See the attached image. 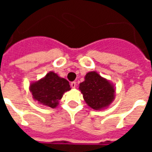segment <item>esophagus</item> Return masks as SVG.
I'll return each instance as SVG.
<instances>
[{"label": "esophagus", "instance_id": "34e87169", "mask_svg": "<svg viewBox=\"0 0 152 152\" xmlns=\"http://www.w3.org/2000/svg\"><path fill=\"white\" fill-rule=\"evenodd\" d=\"M71 87H72V88H76V82H75V81H73V82L71 83Z\"/></svg>", "mask_w": 152, "mask_h": 152}]
</instances>
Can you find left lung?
Listing matches in <instances>:
<instances>
[{
	"label": "left lung",
	"instance_id": "obj_1",
	"mask_svg": "<svg viewBox=\"0 0 152 152\" xmlns=\"http://www.w3.org/2000/svg\"><path fill=\"white\" fill-rule=\"evenodd\" d=\"M84 101L91 108L100 110L110 105L115 98L114 85L96 72H88L79 85Z\"/></svg>",
	"mask_w": 152,
	"mask_h": 152
}]
</instances>
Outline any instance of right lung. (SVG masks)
<instances>
[{
	"label": "right lung",
	"mask_w": 152,
	"mask_h": 152,
	"mask_svg": "<svg viewBox=\"0 0 152 152\" xmlns=\"http://www.w3.org/2000/svg\"><path fill=\"white\" fill-rule=\"evenodd\" d=\"M70 90L68 80L53 72H49L45 77L29 85L33 100L51 108H56L63 94Z\"/></svg>",
	"instance_id": "1"
}]
</instances>
